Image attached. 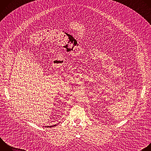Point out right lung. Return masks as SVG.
<instances>
[{
  "mask_svg": "<svg viewBox=\"0 0 151 151\" xmlns=\"http://www.w3.org/2000/svg\"><path fill=\"white\" fill-rule=\"evenodd\" d=\"M57 125V124H55V125H51V126H47V127H55V126H56ZM46 127V126H45Z\"/></svg>",
  "mask_w": 151,
  "mask_h": 151,
  "instance_id": "add662e5",
  "label": "right lung"
}]
</instances>
